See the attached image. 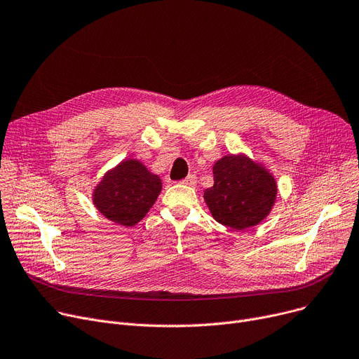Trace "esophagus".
<instances>
[{
	"label": "esophagus",
	"mask_w": 359,
	"mask_h": 359,
	"mask_svg": "<svg viewBox=\"0 0 359 359\" xmlns=\"http://www.w3.org/2000/svg\"><path fill=\"white\" fill-rule=\"evenodd\" d=\"M182 183H183V184H186V186H196L198 179H196V176H195V175H189L186 179H183V180H182Z\"/></svg>",
	"instance_id": "esophagus-1"
}]
</instances>
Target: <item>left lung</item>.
I'll return each instance as SVG.
<instances>
[{"instance_id": "1", "label": "left lung", "mask_w": 359, "mask_h": 359, "mask_svg": "<svg viewBox=\"0 0 359 359\" xmlns=\"http://www.w3.org/2000/svg\"><path fill=\"white\" fill-rule=\"evenodd\" d=\"M212 172L213 186L203 198L215 221L243 231L269 217L277 199V182L261 163L245 154H226Z\"/></svg>"}]
</instances>
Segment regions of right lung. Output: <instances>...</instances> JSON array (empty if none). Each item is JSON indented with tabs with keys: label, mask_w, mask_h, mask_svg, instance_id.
<instances>
[{
	"label": "right lung",
	"mask_w": 359,
	"mask_h": 359,
	"mask_svg": "<svg viewBox=\"0 0 359 359\" xmlns=\"http://www.w3.org/2000/svg\"><path fill=\"white\" fill-rule=\"evenodd\" d=\"M161 192V180L137 158H126L95 186L92 201L104 217L133 226L146 217Z\"/></svg>",
	"instance_id": "obj_1"
}]
</instances>
